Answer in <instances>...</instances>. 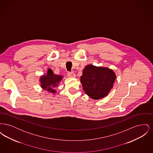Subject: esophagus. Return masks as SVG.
<instances>
[{"label": "esophagus", "instance_id": "34e87169", "mask_svg": "<svg viewBox=\"0 0 153 153\" xmlns=\"http://www.w3.org/2000/svg\"><path fill=\"white\" fill-rule=\"evenodd\" d=\"M68 77L70 78H75L76 77V74L75 73L73 72H69L68 73Z\"/></svg>", "mask_w": 153, "mask_h": 153}]
</instances>
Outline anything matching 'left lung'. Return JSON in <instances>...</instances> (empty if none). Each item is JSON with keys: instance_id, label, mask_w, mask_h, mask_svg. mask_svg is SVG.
Here are the masks:
<instances>
[{"instance_id": "left-lung-1", "label": "left lung", "mask_w": 153, "mask_h": 153, "mask_svg": "<svg viewBox=\"0 0 153 153\" xmlns=\"http://www.w3.org/2000/svg\"><path fill=\"white\" fill-rule=\"evenodd\" d=\"M116 79L115 73L109 68L88 65L80 81L85 94L94 100H99L108 94Z\"/></svg>"}]
</instances>
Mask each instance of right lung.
<instances>
[{"mask_svg": "<svg viewBox=\"0 0 153 153\" xmlns=\"http://www.w3.org/2000/svg\"><path fill=\"white\" fill-rule=\"evenodd\" d=\"M63 76L54 74L53 71L49 69L46 74L41 76L39 78L41 87L45 91H47L51 94H56L55 88L58 86L59 83L62 80Z\"/></svg>", "mask_w": 153, "mask_h": 153, "instance_id": "1", "label": "right lung"}]
</instances>
